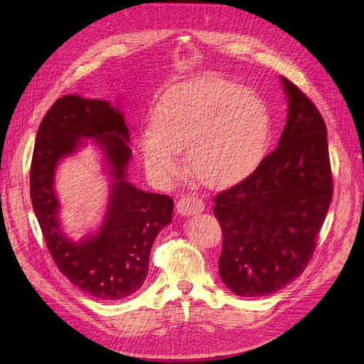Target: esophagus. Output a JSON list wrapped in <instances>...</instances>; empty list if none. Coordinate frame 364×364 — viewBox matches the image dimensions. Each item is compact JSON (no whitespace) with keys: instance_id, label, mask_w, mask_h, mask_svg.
I'll use <instances>...</instances> for the list:
<instances>
[{"instance_id":"34e87169","label":"esophagus","mask_w":364,"mask_h":364,"mask_svg":"<svg viewBox=\"0 0 364 364\" xmlns=\"http://www.w3.org/2000/svg\"><path fill=\"white\" fill-rule=\"evenodd\" d=\"M176 208H178V213L182 215H193L197 213H202L205 209V203L199 196L190 193L181 197Z\"/></svg>"}]
</instances>
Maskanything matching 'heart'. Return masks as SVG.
<instances>
[{
    "label": "heart",
    "mask_w": 364,
    "mask_h": 364,
    "mask_svg": "<svg viewBox=\"0 0 364 364\" xmlns=\"http://www.w3.org/2000/svg\"><path fill=\"white\" fill-rule=\"evenodd\" d=\"M267 139L269 114L261 98L232 82L209 77L176 86L164 97L139 147L147 173L158 183L179 178V151H186L197 179L223 186L258 167Z\"/></svg>",
    "instance_id": "heart-1"
}]
</instances>
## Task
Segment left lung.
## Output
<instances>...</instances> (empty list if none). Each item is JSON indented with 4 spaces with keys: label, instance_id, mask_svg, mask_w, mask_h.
Returning <instances> with one entry per match:
<instances>
[{
    "label": "left lung",
    "instance_id": "obj_1",
    "mask_svg": "<svg viewBox=\"0 0 364 364\" xmlns=\"http://www.w3.org/2000/svg\"><path fill=\"white\" fill-rule=\"evenodd\" d=\"M289 100L278 147L246 179L214 197L223 232L218 273L238 296H267L305 270L333 200L325 121L281 77Z\"/></svg>",
    "mask_w": 364,
    "mask_h": 364
}]
</instances>
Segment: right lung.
I'll return each instance as SVG.
<instances>
[{"label":"right lung","instance_id":"right-lung-1","mask_svg":"<svg viewBox=\"0 0 364 364\" xmlns=\"http://www.w3.org/2000/svg\"><path fill=\"white\" fill-rule=\"evenodd\" d=\"M80 137L97 138L113 167L114 183L101 232L74 244L58 230L52 183L57 162L76 149ZM130 156L123 114L107 102L71 94L58 98L43 117L33 150L31 205L50 255L74 285L103 301L124 299L142 287L153 241L171 222L170 196L144 193L126 181Z\"/></svg>","mask_w":364,"mask_h":364}]
</instances>
